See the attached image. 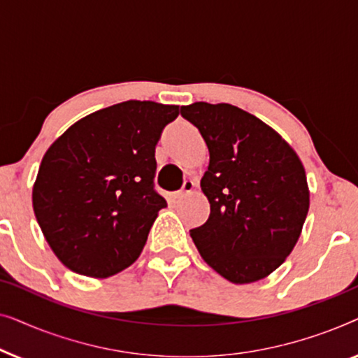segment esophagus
Returning <instances> with one entry per match:
<instances>
[{"instance_id":"esophagus-1","label":"esophagus","mask_w":358,"mask_h":358,"mask_svg":"<svg viewBox=\"0 0 358 358\" xmlns=\"http://www.w3.org/2000/svg\"><path fill=\"white\" fill-rule=\"evenodd\" d=\"M194 180H190V179H187V180H184V184H182V187H180V190H178V194H176V197L178 199H180V197H184V195H187V194H190L194 190Z\"/></svg>"}]
</instances>
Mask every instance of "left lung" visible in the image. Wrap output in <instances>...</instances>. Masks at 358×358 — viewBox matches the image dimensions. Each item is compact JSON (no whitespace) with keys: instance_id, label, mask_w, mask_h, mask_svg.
I'll use <instances>...</instances> for the list:
<instances>
[{"instance_id":"obj_1","label":"left lung","mask_w":358,"mask_h":358,"mask_svg":"<svg viewBox=\"0 0 358 358\" xmlns=\"http://www.w3.org/2000/svg\"><path fill=\"white\" fill-rule=\"evenodd\" d=\"M180 115L197 127L210 153L200 180L210 217L190 236L227 280H261L292 252L306 220L301 161L275 130L239 107L195 102Z\"/></svg>"}]
</instances>
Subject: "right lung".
<instances>
[{"mask_svg":"<svg viewBox=\"0 0 358 358\" xmlns=\"http://www.w3.org/2000/svg\"><path fill=\"white\" fill-rule=\"evenodd\" d=\"M178 115V106L125 101L76 122L48 148L34 213L70 271L104 278L138 259L168 207L155 189V148Z\"/></svg>","mask_w":358,"mask_h":358,"instance_id":"1","label":"right lung"}]
</instances>
